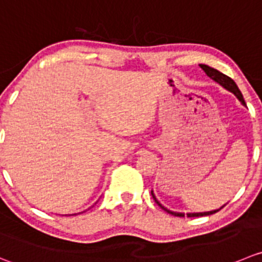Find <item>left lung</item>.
<instances>
[{"mask_svg": "<svg viewBox=\"0 0 262 262\" xmlns=\"http://www.w3.org/2000/svg\"><path fill=\"white\" fill-rule=\"evenodd\" d=\"M200 67H201V69L204 70L205 73H206L207 77H210V78H211L212 80H215V82H216L217 84L222 85L223 88H225V90H227V91H229V92H232L233 95H234L235 97H237L238 100L241 101V103H242L243 106H246L245 98H243V96H242V93H241L239 88H238V85L235 84V82H234V80L232 79V78H229V77H228V75L223 74V73H220L219 70L214 69V68L209 67V65H205V63H200ZM151 194H152V197H154L155 202H156V204L159 205V206L161 207L162 210H165V211L169 212V214L174 215V216H179V217H183V216H184V214H183V212H175V211H171V210H167L166 207L162 206V205L160 204L159 201H157L156 195L154 194V190H151ZM224 206H225V205H224ZM224 206H223V207H224ZM220 209H222V207H220ZM220 209H217V210H212V211H206V212H188L187 216H188V217L207 216V215H212V214H215V212L219 211Z\"/></svg>", "mask_w": 262, "mask_h": 262, "instance_id": "1", "label": "left lung"}]
</instances>
